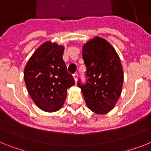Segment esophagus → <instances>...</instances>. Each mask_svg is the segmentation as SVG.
<instances>
[{"instance_id":"34e87169","label":"esophagus","mask_w":151,"mask_h":151,"mask_svg":"<svg viewBox=\"0 0 151 151\" xmlns=\"http://www.w3.org/2000/svg\"><path fill=\"white\" fill-rule=\"evenodd\" d=\"M73 77H74V79H75V82H76V83H77V77H78L77 73H75L74 74H73Z\"/></svg>"}]
</instances>
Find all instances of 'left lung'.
I'll use <instances>...</instances> for the list:
<instances>
[{"mask_svg":"<svg viewBox=\"0 0 151 151\" xmlns=\"http://www.w3.org/2000/svg\"><path fill=\"white\" fill-rule=\"evenodd\" d=\"M82 57L85 81L78 78L86 104L91 111L105 114L114 107L122 92L123 70L120 59L109 42L96 37L85 44Z\"/></svg>","mask_w":151,"mask_h":151,"instance_id":"left-lung-1","label":"left lung"}]
</instances>
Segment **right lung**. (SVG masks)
Listing matches in <instances>:
<instances>
[{
	"label": "right lung",
	"instance_id": "right-lung-1",
	"mask_svg": "<svg viewBox=\"0 0 151 151\" xmlns=\"http://www.w3.org/2000/svg\"><path fill=\"white\" fill-rule=\"evenodd\" d=\"M64 47L47 41L35 51L24 70L29 95L46 112L59 110L66 98V90L75 84L63 60Z\"/></svg>",
	"mask_w": 151,
	"mask_h": 151
}]
</instances>
